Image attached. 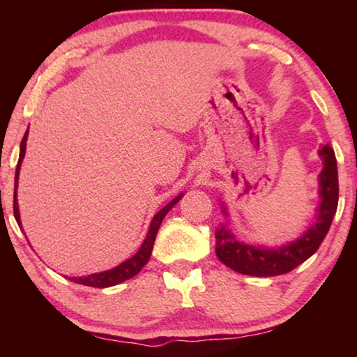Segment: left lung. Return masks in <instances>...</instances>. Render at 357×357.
<instances>
[{"label": "left lung", "instance_id": "1", "mask_svg": "<svg viewBox=\"0 0 357 357\" xmlns=\"http://www.w3.org/2000/svg\"><path fill=\"white\" fill-rule=\"evenodd\" d=\"M324 159V170L320 174V206L319 218L309 231L296 242L280 248L247 245L236 241L231 231L221 224L216 229V255L231 270L248 276H278L284 275L304 263L319 250L320 243L328 232L338 208V169L335 151L328 144L319 151Z\"/></svg>", "mask_w": 357, "mask_h": 357}]
</instances>
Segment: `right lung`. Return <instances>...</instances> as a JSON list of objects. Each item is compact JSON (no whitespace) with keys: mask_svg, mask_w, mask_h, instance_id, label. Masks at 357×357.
<instances>
[{"mask_svg":"<svg viewBox=\"0 0 357 357\" xmlns=\"http://www.w3.org/2000/svg\"><path fill=\"white\" fill-rule=\"evenodd\" d=\"M27 135H29V130L26 131V135H24V138L21 141V153H19V160H17V167H16V178H14L13 209H14V218H16L19 226H21V218H19V206H17V198H16L17 177H19V169H21V162L24 159V154H26ZM180 198H182V195H178V197L174 198L169 204H165V206L160 209V211L153 218V222H151V226H149L148 236H146L143 245L139 247V250L136 252L133 257L128 258V260L123 261V263H120V265L115 266L114 270H109V271H104V273H94V275H87V276H82V278H70V280L77 282V284H84V286H91V287H110V286L120 284V282H123L126 280H130V278H133L135 275H138V273L141 271V268H143L146 263L149 261L151 253H153L155 236H158V231H159L160 224H162V219L165 218V214H167L170 209L174 208V204L177 203ZM21 229H22V226H21Z\"/></svg>","mask_w":357,"mask_h":357,"instance_id":"right-lung-1","label":"right lung"}]
</instances>
